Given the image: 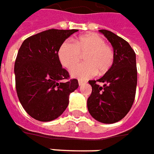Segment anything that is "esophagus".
Wrapping results in <instances>:
<instances>
[{
  "mask_svg": "<svg viewBox=\"0 0 154 154\" xmlns=\"http://www.w3.org/2000/svg\"><path fill=\"white\" fill-rule=\"evenodd\" d=\"M84 81H82V80H79V86H81L83 85V84H84Z\"/></svg>",
  "mask_w": 154,
  "mask_h": 154,
  "instance_id": "34e87169",
  "label": "esophagus"
}]
</instances>
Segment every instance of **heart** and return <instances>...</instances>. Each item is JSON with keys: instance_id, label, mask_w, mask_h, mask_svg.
Listing matches in <instances>:
<instances>
[{"instance_id": "obj_1", "label": "heart", "mask_w": 154, "mask_h": 154, "mask_svg": "<svg viewBox=\"0 0 154 154\" xmlns=\"http://www.w3.org/2000/svg\"><path fill=\"white\" fill-rule=\"evenodd\" d=\"M74 43L75 44L69 40L63 42L58 52L61 65L68 69L79 61L80 54H86L84 58L85 63L72 67L69 73L72 77L89 79L97 72L99 75H103L111 68L114 62V52L99 35L86 34L75 39Z\"/></svg>"}]
</instances>
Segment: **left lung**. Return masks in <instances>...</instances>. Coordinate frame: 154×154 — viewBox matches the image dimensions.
Returning a JSON list of instances; mask_svg holds the SVG:
<instances>
[{
  "label": "left lung",
  "mask_w": 154,
  "mask_h": 154,
  "mask_svg": "<svg viewBox=\"0 0 154 154\" xmlns=\"http://www.w3.org/2000/svg\"><path fill=\"white\" fill-rule=\"evenodd\" d=\"M114 48V62L103 77L89 80L92 93L87 100L89 114L103 124H114L128 113L137 87L136 54L123 38L107 30H100ZM98 82L103 84L100 86Z\"/></svg>",
  "instance_id": "1"
}]
</instances>
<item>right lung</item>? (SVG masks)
Wrapping results in <instances>:
<instances>
[{
  "instance_id": "right-lung-1",
  "label": "right lung",
  "mask_w": 154,
  "mask_h": 154,
  "mask_svg": "<svg viewBox=\"0 0 154 154\" xmlns=\"http://www.w3.org/2000/svg\"><path fill=\"white\" fill-rule=\"evenodd\" d=\"M78 30H45L27 38L15 62L16 93L24 109L41 122L60 117L69 104V94L79 87L68 79V71L59 60L61 44Z\"/></svg>"
}]
</instances>
